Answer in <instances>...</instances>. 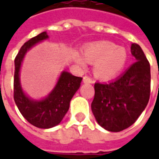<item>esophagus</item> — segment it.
Wrapping results in <instances>:
<instances>
[{"mask_svg":"<svg viewBox=\"0 0 159 159\" xmlns=\"http://www.w3.org/2000/svg\"><path fill=\"white\" fill-rule=\"evenodd\" d=\"M83 83H93L94 81H93L90 76H83Z\"/></svg>","mask_w":159,"mask_h":159,"instance_id":"34e87169","label":"esophagus"}]
</instances>
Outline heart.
<instances>
[{"label":"heart","mask_w":159,"mask_h":159,"mask_svg":"<svg viewBox=\"0 0 159 159\" xmlns=\"http://www.w3.org/2000/svg\"><path fill=\"white\" fill-rule=\"evenodd\" d=\"M84 59L76 55V61L81 66L85 65V60L96 62L94 65V74L100 78L108 79L120 73L127 62V52L123 48L116 44L102 42L91 43L83 48Z\"/></svg>","instance_id":"b5f03b06"}]
</instances>
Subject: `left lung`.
I'll use <instances>...</instances> for the list:
<instances>
[{
    "mask_svg": "<svg viewBox=\"0 0 159 159\" xmlns=\"http://www.w3.org/2000/svg\"><path fill=\"white\" fill-rule=\"evenodd\" d=\"M134 62L117 79L94 84L91 109L100 126L119 132L131 126L147 107L151 92L150 64L140 46L131 45Z\"/></svg>",
    "mask_w": 159,
    "mask_h": 159,
    "instance_id": "obj_1",
    "label": "left lung"
}]
</instances>
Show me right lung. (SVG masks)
<instances>
[{
  "label": "right lung",
  "mask_w": 159,
  "mask_h": 159,
  "mask_svg": "<svg viewBox=\"0 0 159 159\" xmlns=\"http://www.w3.org/2000/svg\"><path fill=\"white\" fill-rule=\"evenodd\" d=\"M47 33L42 32L30 39L21 47L14 59L13 98L20 113L30 124L40 129H49L58 125L70 107V101L79 89L83 77L64 71L56 87L46 99L40 101L30 100L23 93L19 83V69L25 52L37 42L47 39Z\"/></svg>",
  "instance_id": "obj_1"
}]
</instances>
